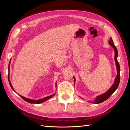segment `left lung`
<instances>
[{"mask_svg":"<svg viewBox=\"0 0 130 130\" xmlns=\"http://www.w3.org/2000/svg\"><path fill=\"white\" fill-rule=\"evenodd\" d=\"M109 44L112 46L114 50H115V60L116 62V68H117V77L115 78V82L113 84V85L111 86V87L110 88L107 92L101 94V95H98L96 97V99L94 100V101H92V103L94 104H100L103 103V102L105 101L107 99H108V98L111 96L112 94L116 91V90L118 88V87L119 82H120V66L119 64V62L117 60V57H118V50L117 49L116 47V46L114 44V43L113 42V40L112 38H110V40L108 41ZM74 83L75 82V78L74 77ZM80 97V96H79ZM82 99V98H81ZM90 103V101H89Z\"/></svg>","mask_w":130,"mask_h":130,"instance_id":"1","label":"left lung"}]
</instances>
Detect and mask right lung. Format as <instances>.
I'll use <instances>...</instances> for the list:
<instances>
[{"instance_id": "right-lung-1", "label": "right lung", "mask_w": 130, "mask_h": 130, "mask_svg": "<svg viewBox=\"0 0 130 130\" xmlns=\"http://www.w3.org/2000/svg\"><path fill=\"white\" fill-rule=\"evenodd\" d=\"M10 62H11V60L10 61V62H9V67H8V70H9V72H10ZM9 74H8V80H9V84H10V85L11 86V87L12 88V89L13 91L15 92V90L14 89V88H13L12 86L11 85V83L10 82V76H9ZM56 86H57V82L56 83ZM55 95V93L54 94H52V95H51L50 96H46V97H45L44 98H42V99H39V100H32V99H28V98H25L24 96H23L21 95H19V96H20L22 99L25 100V101L27 102V103H30V104H41V103H43V102H44L46 100H48V99H50V98H52V97H53Z\"/></svg>"}]
</instances>
